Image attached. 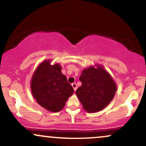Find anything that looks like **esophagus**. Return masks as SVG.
Listing matches in <instances>:
<instances>
[{
  "label": "esophagus",
  "mask_w": 146,
  "mask_h": 146,
  "mask_svg": "<svg viewBox=\"0 0 146 146\" xmlns=\"http://www.w3.org/2000/svg\"><path fill=\"white\" fill-rule=\"evenodd\" d=\"M71 85H72V87L73 88V89H74V90L75 91V90H77V84L75 83H73Z\"/></svg>",
  "instance_id": "obj_1"
}]
</instances>
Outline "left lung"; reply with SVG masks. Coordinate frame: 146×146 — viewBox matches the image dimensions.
I'll list each match as a JSON object with an SVG mask.
<instances>
[{
  "mask_svg": "<svg viewBox=\"0 0 146 146\" xmlns=\"http://www.w3.org/2000/svg\"><path fill=\"white\" fill-rule=\"evenodd\" d=\"M82 86L75 93L89 113L100 111L113 100L117 87L111 75L102 65L84 68L80 76Z\"/></svg>",
  "mask_w": 146,
  "mask_h": 146,
  "instance_id": "left-lung-1",
  "label": "left lung"
}]
</instances>
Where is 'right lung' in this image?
<instances>
[{"instance_id": "right-lung-1", "label": "right lung", "mask_w": 146, "mask_h": 146, "mask_svg": "<svg viewBox=\"0 0 146 146\" xmlns=\"http://www.w3.org/2000/svg\"><path fill=\"white\" fill-rule=\"evenodd\" d=\"M51 62L48 59L38 65L31 78V90L38 104L48 111L57 113L63 109L74 90L62 73V66Z\"/></svg>"}]
</instances>
